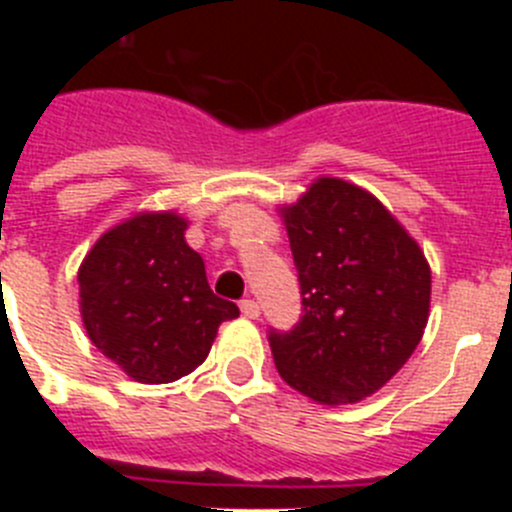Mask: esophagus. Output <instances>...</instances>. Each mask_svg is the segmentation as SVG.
Instances as JSON below:
<instances>
[{
	"label": "esophagus",
	"mask_w": 512,
	"mask_h": 512,
	"mask_svg": "<svg viewBox=\"0 0 512 512\" xmlns=\"http://www.w3.org/2000/svg\"><path fill=\"white\" fill-rule=\"evenodd\" d=\"M241 312L243 315H246L248 320H256L261 315V307H259V302H253V300H243L241 302Z\"/></svg>",
	"instance_id": "obj_1"
}]
</instances>
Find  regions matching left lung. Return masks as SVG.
<instances>
[{"label": "left lung", "mask_w": 512, "mask_h": 512, "mask_svg": "<svg viewBox=\"0 0 512 512\" xmlns=\"http://www.w3.org/2000/svg\"><path fill=\"white\" fill-rule=\"evenodd\" d=\"M302 287L300 325L271 333L284 382L318 405L382 390L418 348L431 315V264L369 189L318 176L279 205Z\"/></svg>", "instance_id": "left-lung-1"}]
</instances>
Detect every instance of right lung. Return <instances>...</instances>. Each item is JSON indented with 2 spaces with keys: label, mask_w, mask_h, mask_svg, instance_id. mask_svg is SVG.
<instances>
[{
  "label": "right lung",
  "mask_w": 512,
  "mask_h": 512,
  "mask_svg": "<svg viewBox=\"0 0 512 512\" xmlns=\"http://www.w3.org/2000/svg\"><path fill=\"white\" fill-rule=\"evenodd\" d=\"M189 217L140 210L104 230L76 271L89 341L133 382L169 384L210 354L238 307L215 297L205 261L189 248Z\"/></svg>",
  "instance_id": "add662e5"
}]
</instances>
